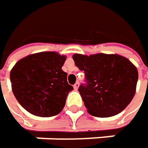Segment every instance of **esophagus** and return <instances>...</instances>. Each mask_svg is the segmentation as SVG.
<instances>
[{"instance_id":"1","label":"esophagus","mask_w":148,"mask_h":148,"mask_svg":"<svg viewBox=\"0 0 148 148\" xmlns=\"http://www.w3.org/2000/svg\"><path fill=\"white\" fill-rule=\"evenodd\" d=\"M79 82H76V83L74 85V90H78V88H79Z\"/></svg>"}]
</instances>
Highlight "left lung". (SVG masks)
I'll return each mask as SVG.
<instances>
[{"instance_id": "1", "label": "left lung", "mask_w": 148, "mask_h": 148, "mask_svg": "<svg viewBox=\"0 0 148 148\" xmlns=\"http://www.w3.org/2000/svg\"><path fill=\"white\" fill-rule=\"evenodd\" d=\"M75 65L84 71L86 83L79 87L88 113L106 118L122 112L133 99L138 80L136 68L119 55L74 54Z\"/></svg>"}]
</instances>
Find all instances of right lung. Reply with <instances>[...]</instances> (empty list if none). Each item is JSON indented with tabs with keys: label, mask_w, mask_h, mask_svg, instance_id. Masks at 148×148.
<instances>
[{
	"label": "right lung",
	"mask_w": 148,
	"mask_h": 148,
	"mask_svg": "<svg viewBox=\"0 0 148 148\" xmlns=\"http://www.w3.org/2000/svg\"><path fill=\"white\" fill-rule=\"evenodd\" d=\"M66 58L52 51L39 52L18 61L10 74L12 92L20 105L39 117H51L63 109L73 86L62 67Z\"/></svg>",
	"instance_id": "1"
}]
</instances>
